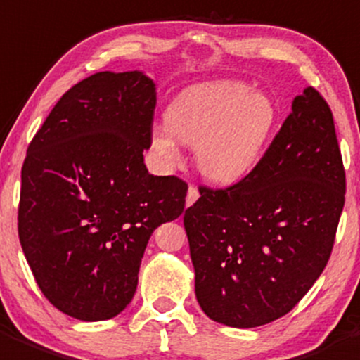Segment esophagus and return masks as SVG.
<instances>
[{"label": "esophagus", "mask_w": 360, "mask_h": 360, "mask_svg": "<svg viewBox=\"0 0 360 360\" xmlns=\"http://www.w3.org/2000/svg\"><path fill=\"white\" fill-rule=\"evenodd\" d=\"M198 198V190L197 186H190L188 188V193H186V207L193 205Z\"/></svg>", "instance_id": "1"}]
</instances>
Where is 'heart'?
<instances>
[{
	"mask_svg": "<svg viewBox=\"0 0 360 360\" xmlns=\"http://www.w3.org/2000/svg\"><path fill=\"white\" fill-rule=\"evenodd\" d=\"M280 112L273 98L239 80L188 87L156 124L151 146L165 167L181 162V142L195 146V162L212 183L230 184L251 172L276 134Z\"/></svg>",
	"mask_w": 360,
	"mask_h": 360,
	"instance_id": "1",
	"label": "heart"
}]
</instances>
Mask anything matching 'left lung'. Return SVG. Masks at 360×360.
I'll use <instances>...</instances> for the list:
<instances>
[{
	"label": "left lung",
	"instance_id": "left-lung-1",
	"mask_svg": "<svg viewBox=\"0 0 360 360\" xmlns=\"http://www.w3.org/2000/svg\"><path fill=\"white\" fill-rule=\"evenodd\" d=\"M345 188L333 112L304 87L258 165L184 211L202 311L236 329L287 315L326 269Z\"/></svg>",
	"mask_w": 360,
	"mask_h": 360
}]
</instances>
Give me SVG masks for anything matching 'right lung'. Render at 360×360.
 <instances>
[{"mask_svg":"<svg viewBox=\"0 0 360 360\" xmlns=\"http://www.w3.org/2000/svg\"><path fill=\"white\" fill-rule=\"evenodd\" d=\"M155 107L144 72H98L59 98L27 148L20 246L49 302L82 322L130 304L149 237L184 209L186 183L146 169Z\"/></svg>","mask_w":360,"mask_h":360,"instance_id":"obj_1","label":"right lung"}]
</instances>
